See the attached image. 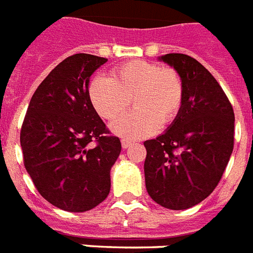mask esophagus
I'll list each match as a JSON object with an SVG mask.
<instances>
[{
    "instance_id": "1",
    "label": "esophagus",
    "mask_w": 253,
    "mask_h": 253,
    "mask_svg": "<svg viewBox=\"0 0 253 253\" xmlns=\"http://www.w3.org/2000/svg\"><path fill=\"white\" fill-rule=\"evenodd\" d=\"M130 145H132V141H130V139H121V146H123V149H128Z\"/></svg>"
}]
</instances>
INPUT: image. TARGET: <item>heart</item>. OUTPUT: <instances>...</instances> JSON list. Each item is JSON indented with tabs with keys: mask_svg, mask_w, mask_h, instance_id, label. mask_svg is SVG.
<instances>
[{
	"mask_svg": "<svg viewBox=\"0 0 253 253\" xmlns=\"http://www.w3.org/2000/svg\"><path fill=\"white\" fill-rule=\"evenodd\" d=\"M88 96L99 116L114 120L129 107L136 110L111 124L116 136L133 139L146 137L162 125L172 123L180 114L184 84L172 68L134 60L116 66L111 80L96 77L90 82Z\"/></svg>",
	"mask_w": 253,
	"mask_h": 253,
	"instance_id": "b5f03b06",
	"label": "heart"
}]
</instances>
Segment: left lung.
I'll return each instance as SVG.
<instances>
[{"label":"left lung","instance_id":"8db88e82","mask_svg":"<svg viewBox=\"0 0 253 253\" xmlns=\"http://www.w3.org/2000/svg\"><path fill=\"white\" fill-rule=\"evenodd\" d=\"M159 60L180 74L184 100L180 114L146 147L147 193L161 207L192 208L221 180L234 149V110L217 80L197 60L169 53Z\"/></svg>","mask_w":253,"mask_h":253}]
</instances>
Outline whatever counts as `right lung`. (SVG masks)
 I'll use <instances>...</instances> for the list:
<instances>
[{
    "label": "right lung",
    "instance_id": "add662e5",
    "mask_svg": "<svg viewBox=\"0 0 253 253\" xmlns=\"http://www.w3.org/2000/svg\"><path fill=\"white\" fill-rule=\"evenodd\" d=\"M106 62L87 53L60 62L32 95L21 129L24 167L36 189L72 213L107 199L111 167L121 151L88 96L90 77Z\"/></svg>",
    "mask_w": 253,
    "mask_h": 253
}]
</instances>
